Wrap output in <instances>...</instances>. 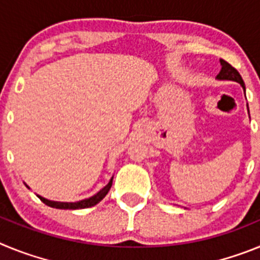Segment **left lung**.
Masks as SVG:
<instances>
[{
  "label": "left lung",
  "instance_id": "left-lung-1",
  "mask_svg": "<svg viewBox=\"0 0 260 260\" xmlns=\"http://www.w3.org/2000/svg\"><path fill=\"white\" fill-rule=\"evenodd\" d=\"M220 65H221V70L217 74L216 79L217 80H233V82H237L242 86L243 91H245V83H243L242 77L240 75L236 69L233 68L232 65H229L228 62L224 61V59H220ZM247 110H249V105H247Z\"/></svg>",
  "mask_w": 260,
  "mask_h": 260
}]
</instances>
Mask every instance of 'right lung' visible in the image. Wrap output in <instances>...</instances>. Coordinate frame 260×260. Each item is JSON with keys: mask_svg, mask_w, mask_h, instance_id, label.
<instances>
[{"mask_svg": "<svg viewBox=\"0 0 260 260\" xmlns=\"http://www.w3.org/2000/svg\"><path fill=\"white\" fill-rule=\"evenodd\" d=\"M112 182H113V177L110 178L108 185H105L100 191L96 192L95 195L92 197H89L87 199H82V201H78V202H57V201H50V199L44 198V197H41V195H38V198L40 199L43 203H45L47 206L53 208H58V210H82V208H88V207H92L95 204H98L99 202H102L103 199L105 198V195L108 194V191L110 190L112 187ZM24 185L28 187L27 183ZM29 189V187H28Z\"/></svg>", "mask_w": 260, "mask_h": 260, "instance_id": "right-lung-1", "label": "right lung"}]
</instances>
